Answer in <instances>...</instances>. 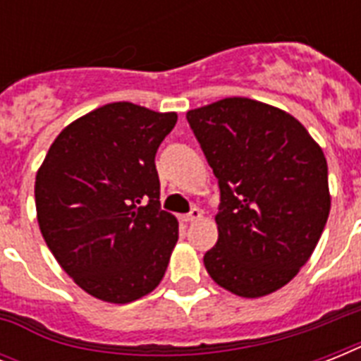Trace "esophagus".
<instances>
[{
	"mask_svg": "<svg viewBox=\"0 0 361 361\" xmlns=\"http://www.w3.org/2000/svg\"><path fill=\"white\" fill-rule=\"evenodd\" d=\"M200 217H202V212L198 208H192L189 214L181 217V221H183V223H195V221H198Z\"/></svg>",
	"mask_w": 361,
	"mask_h": 361,
	"instance_id": "obj_1",
	"label": "esophagus"
}]
</instances>
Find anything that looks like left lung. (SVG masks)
Masks as SVG:
<instances>
[{
    "mask_svg": "<svg viewBox=\"0 0 361 361\" xmlns=\"http://www.w3.org/2000/svg\"><path fill=\"white\" fill-rule=\"evenodd\" d=\"M187 121L219 180L217 243L209 277L241 298H262L298 275L330 215L322 147L285 110L226 97L189 110Z\"/></svg>",
    "mask_w": 361,
    "mask_h": 361,
    "instance_id": "obj_1",
    "label": "left lung"
}]
</instances>
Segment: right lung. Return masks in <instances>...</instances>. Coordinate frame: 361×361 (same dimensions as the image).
I'll return each instance as SVG.
<instances>
[{
    "mask_svg": "<svg viewBox=\"0 0 361 361\" xmlns=\"http://www.w3.org/2000/svg\"><path fill=\"white\" fill-rule=\"evenodd\" d=\"M176 112L110 103L65 127L35 176L37 223L90 296L130 303L163 281L178 219L159 209L155 153Z\"/></svg>",
    "mask_w": 361,
    "mask_h": 361,
    "instance_id": "add662e5",
    "label": "right lung"
}]
</instances>
